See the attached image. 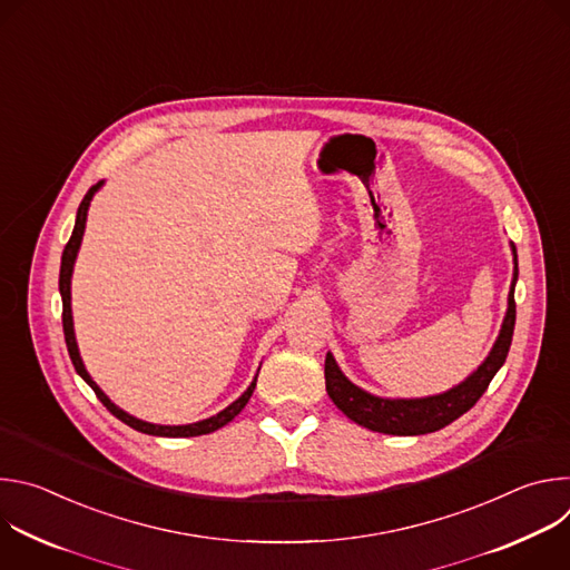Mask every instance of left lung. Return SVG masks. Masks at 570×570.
<instances>
[{"mask_svg": "<svg viewBox=\"0 0 570 570\" xmlns=\"http://www.w3.org/2000/svg\"><path fill=\"white\" fill-rule=\"evenodd\" d=\"M510 248L514 255V273H512L508 311L501 324V334L492 352L487 354V358L478 365V370H473L462 383L453 385L451 390L433 396H417V399L376 396L354 385L343 374L332 352H327V358H324V383H327V394L352 422L385 435H426L449 426L469 409H473V403L482 396L487 385L492 383L497 372L503 367L512 345L514 320H517L514 286L519 279V259H517L514 243H510Z\"/></svg>", "mask_w": 570, "mask_h": 570, "instance_id": "8db88e82", "label": "left lung"}]
</instances>
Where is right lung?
Listing matches in <instances>:
<instances>
[{
  "mask_svg": "<svg viewBox=\"0 0 570 570\" xmlns=\"http://www.w3.org/2000/svg\"><path fill=\"white\" fill-rule=\"evenodd\" d=\"M104 187V180L97 183L95 187H90V191L86 194V198L80 200L78 205V212H76V223H73V232L67 240V246L62 250V262H60V279H58V288H60V297H62V332H65V343H67V352H69V358L76 367V372L80 374V379H83L92 390L95 394L99 396V401L106 405V409L117 417L121 420L124 424H128L130 429L139 431V433H146V435H157V438H196V435H207V433H214L218 429H223L225 424H229L243 409H246V403L250 401L253 392H255V385H257V374L253 379V383L248 385V390L243 392L236 401H232L227 409H223L220 413H216L214 417H207V420H200V422H194V424H180V426H161V424H150V422H144V420H137L132 415H128L126 411H121L117 403H112L108 399V394L95 383V379L88 374L86 365H83V358H80L78 354V345H76V334H73V317H71V273H73V264H76V255L80 250V240H83V234H86V220H88V209H90V203L95 198V194Z\"/></svg>",
  "mask_w": 570,
  "mask_h": 570,
  "instance_id": "right-lung-1",
  "label": "right lung"
}]
</instances>
